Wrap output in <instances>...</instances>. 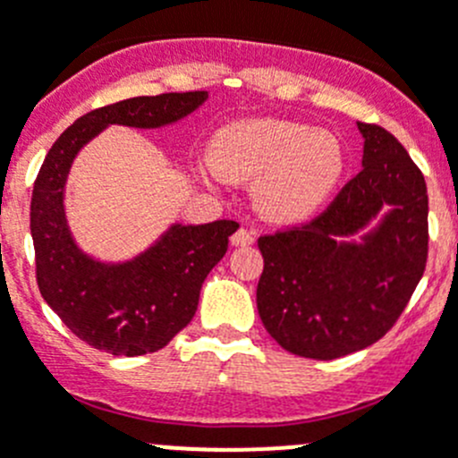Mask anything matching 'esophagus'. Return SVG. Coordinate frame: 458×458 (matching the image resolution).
Masks as SVG:
<instances>
[{
  "instance_id": "obj_1",
  "label": "esophagus",
  "mask_w": 458,
  "mask_h": 458,
  "mask_svg": "<svg viewBox=\"0 0 458 458\" xmlns=\"http://www.w3.org/2000/svg\"><path fill=\"white\" fill-rule=\"evenodd\" d=\"M252 242H255V234L248 228H239L237 233L230 237V243H233V246H250Z\"/></svg>"
}]
</instances>
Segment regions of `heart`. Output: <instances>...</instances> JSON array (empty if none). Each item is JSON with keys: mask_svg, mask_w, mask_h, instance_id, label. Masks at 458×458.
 <instances>
[{"mask_svg": "<svg viewBox=\"0 0 458 458\" xmlns=\"http://www.w3.org/2000/svg\"><path fill=\"white\" fill-rule=\"evenodd\" d=\"M208 161L224 182L255 183L257 210L276 224L315 215L345 168L344 146L332 132L275 117L221 128L208 148Z\"/></svg>", "mask_w": 458, "mask_h": 458, "instance_id": "heart-1", "label": "heart"}]
</instances>
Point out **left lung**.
<instances>
[{
	"label": "left lung",
	"instance_id": "1",
	"mask_svg": "<svg viewBox=\"0 0 458 458\" xmlns=\"http://www.w3.org/2000/svg\"><path fill=\"white\" fill-rule=\"evenodd\" d=\"M359 131L361 173L312 221L257 242L263 326L284 350L318 361L377 344L426 270V179L386 128L359 122ZM377 216L361 244L343 242Z\"/></svg>",
	"mask_w": 458,
	"mask_h": 458
}]
</instances>
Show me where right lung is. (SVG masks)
<instances>
[{
  "label": "right lung",
  "instance_id": "right-lung-1",
  "mask_svg": "<svg viewBox=\"0 0 458 458\" xmlns=\"http://www.w3.org/2000/svg\"><path fill=\"white\" fill-rule=\"evenodd\" d=\"M206 90L132 97L86 113L62 132L41 164L30 201L37 285L72 335L104 352L140 357L170 344L192 321L208 272L228 250L237 221L174 224L126 263H101L77 248L64 188L77 152L110 123L159 128L195 113Z\"/></svg>",
  "mask_w": 458,
  "mask_h": 458
}]
</instances>
